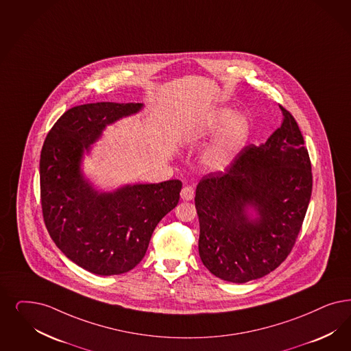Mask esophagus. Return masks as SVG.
<instances>
[{"label":"esophagus","instance_id":"34e87169","mask_svg":"<svg viewBox=\"0 0 351 351\" xmlns=\"http://www.w3.org/2000/svg\"><path fill=\"white\" fill-rule=\"evenodd\" d=\"M182 199L184 201H192L194 197V191L192 186H189V185H186V186H184L182 189Z\"/></svg>","mask_w":351,"mask_h":351}]
</instances>
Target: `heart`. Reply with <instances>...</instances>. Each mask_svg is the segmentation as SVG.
Listing matches in <instances>:
<instances>
[{"instance_id": "obj_1", "label": "heart", "mask_w": 351, "mask_h": 351, "mask_svg": "<svg viewBox=\"0 0 351 351\" xmlns=\"http://www.w3.org/2000/svg\"><path fill=\"white\" fill-rule=\"evenodd\" d=\"M211 143L201 154V163L207 171L223 172L230 169L242 147L246 145L252 124L243 112H234L230 108H217L208 111L188 131V141L195 143L213 133Z\"/></svg>"}]
</instances>
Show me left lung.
<instances>
[{"instance_id":"1","label":"left lung","mask_w":351,"mask_h":351,"mask_svg":"<svg viewBox=\"0 0 351 351\" xmlns=\"http://www.w3.org/2000/svg\"><path fill=\"white\" fill-rule=\"evenodd\" d=\"M280 109L282 124L265 144L243 147L230 169L206 175L195 189L201 261L230 282L263 278L285 261L311 198L302 133Z\"/></svg>"}]
</instances>
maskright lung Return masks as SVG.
Wrapping results in <instances>:
<instances>
[{"label": "right lung", "instance_id": "add662e5", "mask_svg": "<svg viewBox=\"0 0 351 351\" xmlns=\"http://www.w3.org/2000/svg\"><path fill=\"white\" fill-rule=\"evenodd\" d=\"M144 104L96 102L67 110L48 133L40 157L44 221L51 240L75 265L111 276L144 258L158 223L175 208L180 180L98 189L82 169L84 154L108 125Z\"/></svg>", "mask_w": 351, "mask_h": 351}]
</instances>
